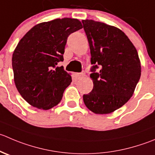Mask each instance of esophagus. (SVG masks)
I'll return each mask as SVG.
<instances>
[{"label":"esophagus","instance_id":"obj_1","mask_svg":"<svg viewBox=\"0 0 155 155\" xmlns=\"http://www.w3.org/2000/svg\"><path fill=\"white\" fill-rule=\"evenodd\" d=\"M85 76V72H82L80 73H76V77L77 79H81V78H83Z\"/></svg>","mask_w":155,"mask_h":155}]
</instances>
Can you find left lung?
<instances>
[{
	"mask_svg": "<svg viewBox=\"0 0 155 155\" xmlns=\"http://www.w3.org/2000/svg\"><path fill=\"white\" fill-rule=\"evenodd\" d=\"M82 22L89 44L94 85L92 91L83 95L84 103L94 114H110L133 96L141 76L140 60L120 28L91 19Z\"/></svg>",
	"mask_w": 155,
	"mask_h": 155,
	"instance_id": "left-lung-1",
	"label": "left lung"
}]
</instances>
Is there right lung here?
I'll list each match as a JSON object with an SVG mask.
<instances>
[{
  "mask_svg": "<svg viewBox=\"0 0 155 155\" xmlns=\"http://www.w3.org/2000/svg\"><path fill=\"white\" fill-rule=\"evenodd\" d=\"M82 28L77 19H56L37 24L21 38L12 67L16 88L30 105L49 110L60 103L72 78L58 64L68 36Z\"/></svg>",
  "mask_w": 155,
  "mask_h": 155,
  "instance_id": "1",
  "label": "right lung"
}]
</instances>
